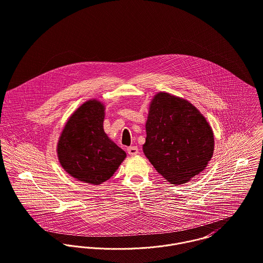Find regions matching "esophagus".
<instances>
[{
	"mask_svg": "<svg viewBox=\"0 0 263 263\" xmlns=\"http://www.w3.org/2000/svg\"><path fill=\"white\" fill-rule=\"evenodd\" d=\"M127 153H128L130 156H135V155H137V154L139 153V149H138L137 147H135V146L129 147V148H127Z\"/></svg>",
	"mask_w": 263,
	"mask_h": 263,
	"instance_id": "obj_1",
	"label": "esophagus"
}]
</instances>
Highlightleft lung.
<instances>
[{
  "label": "left lung",
  "mask_w": 263,
  "mask_h": 263,
  "mask_svg": "<svg viewBox=\"0 0 263 263\" xmlns=\"http://www.w3.org/2000/svg\"><path fill=\"white\" fill-rule=\"evenodd\" d=\"M143 151L158 174L174 184L205 170L214 150L212 128L184 99L158 92L151 101Z\"/></svg>",
  "instance_id": "8db88e82"
}]
</instances>
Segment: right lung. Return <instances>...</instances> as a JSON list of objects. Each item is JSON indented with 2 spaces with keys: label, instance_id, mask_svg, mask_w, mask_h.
I'll return each mask as SVG.
<instances>
[{
  "label": "right lung",
  "instance_id": "right-lung-1",
  "mask_svg": "<svg viewBox=\"0 0 263 263\" xmlns=\"http://www.w3.org/2000/svg\"><path fill=\"white\" fill-rule=\"evenodd\" d=\"M104 105L84 103L69 117L57 145L61 166L78 180L100 184L108 180L126 157L103 128Z\"/></svg>",
  "mask_w": 263,
  "mask_h": 263
}]
</instances>
